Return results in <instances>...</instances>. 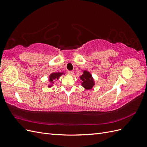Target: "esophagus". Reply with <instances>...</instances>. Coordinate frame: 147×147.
Wrapping results in <instances>:
<instances>
[{
  "instance_id": "1",
  "label": "esophagus",
  "mask_w": 147,
  "mask_h": 147,
  "mask_svg": "<svg viewBox=\"0 0 147 147\" xmlns=\"http://www.w3.org/2000/svg\"><path fill=\"white\" fill-rule=\"evenodd\" d=\"M74 71H68V74L69 75H70V76H72V75H74Z\"/></svg>"
}]
</instances>
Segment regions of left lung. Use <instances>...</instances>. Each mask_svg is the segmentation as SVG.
Returning a JSON list of instances; mask_svg holds the SVG:
<instances>
[{
    "mask_svg": "<svg viewBox=\"0 0 147 147\" xmlns=\"http://www.w3.org/2000/svg\"><path fill=\"white\" fill-rule=\"evenodd\" d=\"M82 82V86L85 90H91L95 85L94 78H92V75L87 70H84L82 76L80 77Z\"/></svg>",
    "mask_w": 147,
    "mask_h": 147,
    "instance_id": "1",
    "label": "left lung"
}]
</instances>
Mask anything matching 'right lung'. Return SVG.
I'll return each instance as SVG.
<instances>
[{
	"instance_id": "add662e5",
	"label": "right lung",
	"mask_w": 147,
	"mask_h": 147,
	"mask_svg": "<svg viewBox=\"0 0 147 147\" xmlns=\"http://www.w3.org/2000/svg\"><path fill=\"white\" fill-rule=\"evenodd\" d=\"M64 74L63 72H54L52 73L49 76V82L50 83V84H49L48 87L51 88L52 87L53 83H54V81L55 80H57L59 78V77L61 76L62 75H64Z\"/></svg>"
}]
</instances>
